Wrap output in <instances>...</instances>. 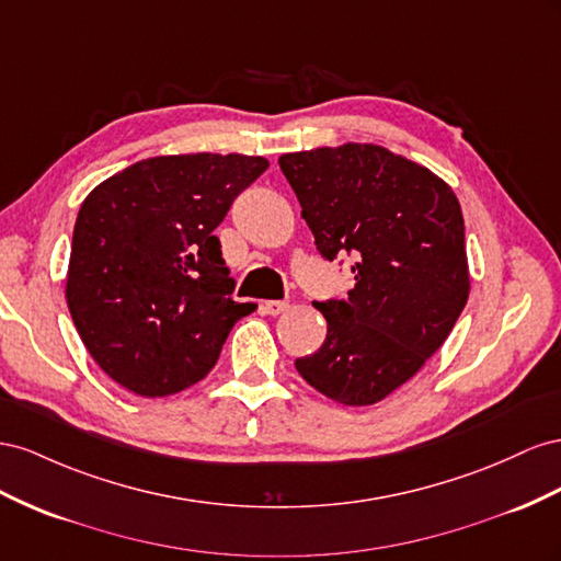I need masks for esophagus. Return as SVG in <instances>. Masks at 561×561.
I'll return each mask as SVG.
<instances>
[{
  "instance_id": "obj_1",
  "label": "esophagus",
  "mask_w": 561,
  "mask_h": 561,
  "mask_svg": "<svg viewBox=\"0 0 561 561\" xmlns=\"http://www.w3.org/2000/svg\"><path fill=\"white\" fill-rule=\"evenodd\" d=\"M291 308V302L289 300H263L261 302V310L265 312V314H282V312H286Z\"/></svg>"
}]
</instances>
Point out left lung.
Returning <instances> with one entry per match:
<instances>
[{
	"label": "left lung",
	"instance_id": "obj_1",
	"mask_svg": "<svg viewBox=\"0 0 561 561\" xmlns=\"http://www.w3.org/2000/svg\"><path fill=\"white\" fill-rule=\"evenodd\" d=\"M322 259L352 255L355 289L312 306L327 341L296 359L314 390L347 407L386 399L421 371L468 302L466 226L454 190L380 146L279 157Z\"/></svg>",
	"mask_w": 561,
	"mask_h": 561
}]
</instances>
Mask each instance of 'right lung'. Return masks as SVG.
<instances>
[{"instance_id":"add662e5","label":"right lung","mask_w":561,"mask_h":561,"mask_svg":"<svg viewBox=\"0 0 561 561\" xmlns=\"http://www.w3.org/2000/svg\"><path fill=\"white\" fill-rule=\"evenodd\" d=\"M249 154H167L110 175L72 232L66 298L79 339L134 394L167 397L214 369L237 319L214 230L267 169Z\"/></svg>"}]
</instances>
